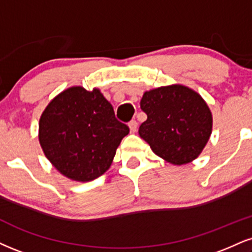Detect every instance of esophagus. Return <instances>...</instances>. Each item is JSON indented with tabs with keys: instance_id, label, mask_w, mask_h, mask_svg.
Wrapping results in <instances>:
<instances>
[{
	"instance_id": "1",
	"label": "esophagus",
	"mask_w": 252,
	"mask_h": 252,
	"mask_svg": "<svg viewBox=\"0 0 252 252\" xmlns=\"http://www.w3.org/2000/svg\"><path fill=\"white\" fill-rule=\"evenodd\" d=\"M137 126H138V123L136 122V121H131V122H129L130 132H135L136 130H137Z\"/></svg>"
}]
</instances>
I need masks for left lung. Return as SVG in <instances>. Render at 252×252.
<instances>
[{"instance_id": "1", "label": "left lung", "mask_w": 252, "mask_h": 252, "mask_svg": "<svg viewBox=\"0 0 252 252\" xmlns=\"http://www.w3.org/2000/svg\"><path fill=\"white\" fill-rule=\"evenodd\" d=\"M147 121L138 134L166 162L183 165L201 155L213 132V114L203 97L182 84L148 90L141 99Z\"/></svg>"}]
</instances>
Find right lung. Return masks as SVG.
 Returning a JSON list of instances; mask_svg holds the SVG:
<instances>
[{"label":"right lung","instance_id":"obj_1","mask_svg":"<svg viewBox=\"0 0 252 252\" xmlns=\"http://www.w3.org/2000/svg\"><path fill=\"white\" fill-rule=\"evenodd\" d=\"M126 124L116 120L113 105L94 88L70 87L54 97L39 117L38 141L60 174L89 182L110 168Z\"/></svg>","mask_w":252,"mask_h":252}]
</instances>
